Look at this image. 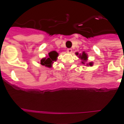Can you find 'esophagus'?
I'll use <instances>...</instances> for the list:
<instances>
[{
  "mask_svg": "<svg viewBox=\"0 0 124 124\" xmlns=\"http://www.w3.org/2000/svg\"><path fill=\"white\" fill-rule=\"evenodd\" d=\"M67 52H68V53H71L73 52V50H72V49L69 48L67 49Z\"/></svg>",
  "mask_w": 124,
  "mask_h": 124,
  "instance_id": "1",
  "label": "esophagus"
}]
</instances>
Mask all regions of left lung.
Here are the masks:
<instances>
[{"mask_svg": "<svg viewBox=\"0 0 124 124\" xmlns=\"http://www.w3.org/2000/svg\"><path fill=\"white\" fill-rule=\"evenodd\" d=\"M76 54H77V55H78V53H76ZM79 58H80L82 60V63L84 64V62H85V61L87 60V55L86 54V53H85L84 52V53H82V54H80ZM89 64V66H92L93 63L90 62V63H89V64Z\"/></svg>", "mask_w": 124, "mask_h": 124, "instance_id": "left-lung-1", "label": "left lung"}]
</instances>
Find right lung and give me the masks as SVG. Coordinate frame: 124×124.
<instances>
[{
    "instance_id": "add662e5",
    "label": "right lung",
    "mask_w": 124,
    "mask_h": 124,
    "mask_svg": "<svg viewBox=\"0 0 124 124\" xmlns=\"http://www.w3.org/2000/svg\"><path fill=\"white\" fill-rule=\"evenodd\" d=\"M58 56V53L55 51H52L48 53V56L47 58H44L40 60V64L48 68L51 67V64L53 61H56Z\"/></svg>"
}]
</instances>
